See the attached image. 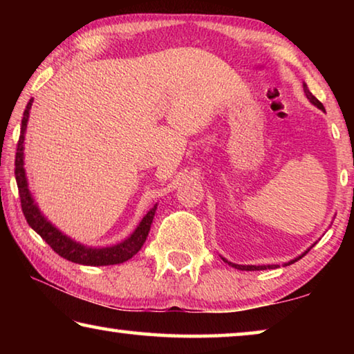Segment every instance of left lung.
Segmentation results:
<instances>
[{"label":"left lung","mask_w":354,"mask_h":354,"mask_svg":"<svg viewBox=\"0 0 354 354\" xmlns=\"http://www.w3.org/2000/svg\"><path fill=\"white\" fill-rule=\"evenodd\" d=\"M303 88H304V93H306V98L310 101V103H313L314 106H317L319 107V109H322V111H325V107H323V104L320 103L319 100H317L313 93L309 92V88H308V86L306 84H303ZM309 251V250H308ZM308 251H304V253L301 254V256H298V257H295V259H292L290 262H287V263H284V266H290V263H293V262H297L298 259H301V257L308 253ZM221 259H223L225 262H227L230 263L231 267H234V268H237V270H247V272H254V270H270V268H277L278 266H239V263H232V262H230V261H226L225 257H221Z\"/></svg>","instance_id":"1"}]
</instances>
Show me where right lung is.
<instances>
[{
  "label": "right lung",
  "instance_id": "obj_1",
  "mask_svg": "<svg viewBox=\"0 0 354 354\" xmlns=\"http://www.w3.org/2000/svg\"><path fill=\"white\" fill-rule=\"evenodd\" d=\"M32 101L34 100H29L26 109L23 112L20 139L19 143H17L15 154V179L17 185H19L21 211L23 215H25L28 225L31 226L59 256L75 263H82V266H113V263H122L131 259L134 254H137V251L142 248V245L147 241V236L149 232V227H151L153 217L156 209H158V205H154L149 209L145 217L142 218L139 226L136 227V231L127 239V241L104 248H92L75 242L73 239H70L68 236H65L64 232L59 231L55 225H51L50 221L44 217V214L40 212L39 206L35 205L31 192L28 189L25 156H23V149H25V133Z\"/></svg>",
  "mask_w": 354,
  "mask_h": 354
}]
</instances>
